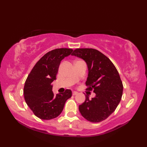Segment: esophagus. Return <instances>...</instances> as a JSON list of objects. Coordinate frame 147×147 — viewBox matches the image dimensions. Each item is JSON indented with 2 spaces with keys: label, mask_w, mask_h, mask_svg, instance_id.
<instances>
[{
  "label": "esophagus",
  "mask_w": 147,
  "mask_h": 147,
  "mask_svg": "<svg viewBox=\"0 0 147 147\" xmlns=\"http://www.w3.org/2000/svg\"><path fill=\"white\" fill-rule=\"evenodd\" d=\"M78 94V92H73V95H76Z\"/></svg>",
  "instance_id": "1"
}]
</instances>
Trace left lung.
I'll return each instance as SVG.
<instances>
[{"instance_id": "left-lung-1", "label": "left lung", "mask_w": 147, "mask_h": 147, "mask_svg": "<svg viewBox=\"0 0 147 147\" xmlns=\"http://www.w3.org/2000/svg\"><path fill=\"white\" fill-rule=\"evenodd\" d=\"M72 55L83 59L88 66L86 90L95 96L79 105L82 116L92 123L106 119L115 110L123 95V85L117 69L107 57L96 49H77Z\"/></svg>"}]
</instances>
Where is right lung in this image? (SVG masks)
I'll return each instance as SVG.
<instances>
[{
	"instance_id": "add662e5",
	"label": "right lung",
	"mask_w": 147,
	"mask_h": 147,
	"mask_svg": "<svg viewBox=\"0 0 147 147\" xmlns=\"http://www.w3.org/2000/svg\"><path fill=\"white\" fill-rule=\"evenodd\" d=\"M72 52L73 49L62 48L47 52L27 77L23 90L24 99L34 114L41 119L50 120L59 116L65 102L71 97L72 92L69 89L55 95L51 83L56 80L61 61Z\"/></svg>"
}]
</instances>
